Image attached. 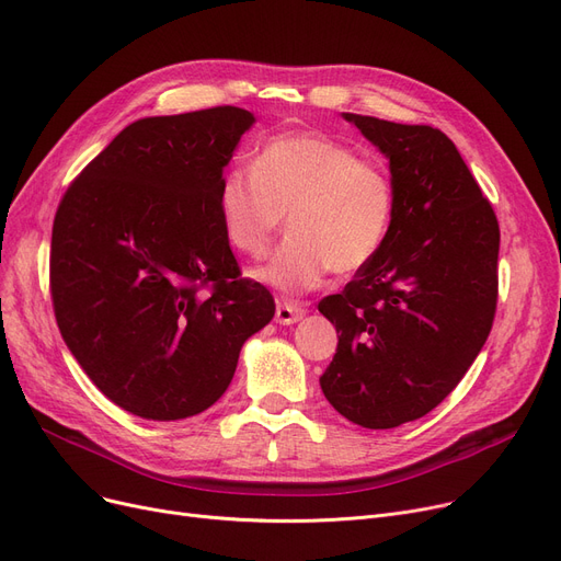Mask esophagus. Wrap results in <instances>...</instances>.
<instances>
[{
  "label": "esophagus",
  "instance_id": "esophagus-1",
  "mask_svg": "<svg viewBox=\"0 0 561 561\" xmlns=\"http://www.w3.org/2000/svg\"><path fill=\"white\" fill-rule=\"evenodd\" d=\"M305 307L298 302H290V300H279L277 302V311H275V320L279 325H293V322H298L305 316Z\"/></svg>",
  "mask_w": 561,
  "mask_h": 561
}]
</instances>
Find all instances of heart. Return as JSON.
I'll list each match as a JSON object with an SVG mask.
<instances>
[{
    "mask_svg": "<svg viewBox=\"0 0 561 561\" xmlns=\"http://www.w3.org/2000/svg\"><path fill=\"white\" fill-rule=\"evenodd\" d=\"M284 214L290 231L254 277L302 293L330 271L357 273L375 259L393 222L396 191L389 172L352 147L311 131L282 134L261 147L252 168L225 172L218 216L231 248L261 259Z\"/></svg>",
    "mask_w": 561,
    "mask_h": 561,
    "instance_id": "obj_1",
    "label": "heart"
}]
</instances>
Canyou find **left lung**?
<instances>
[{
  "label": "left lung",
  "instance_id": "8db88e82",
  "mask_svg": "<svg viewBox=\"0 0 561 561\" xmlns=\"http://www.w3.org/2000/svg\"><path fill=\"white\" fill-rule=\"evenodd\" d=\"M389 159L387 241L318 311L339 345L320 389L347 421L391 430L444 400L491 332L500 227L455 142L427 125L343 113Z\"/></svg>",
  "mask_w": 561,
  "mask_h": 561
}]
</instances>
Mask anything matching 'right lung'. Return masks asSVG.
<instances>
[{
    "label": "right lung",
    "instance_id": "1",
    "mask_svg": "<svg viewBox=\"0 0 561 561\" xmlns=\"http://www.w3.org/2000/svg\"><path fill=\"white\" fill-rule=\"evenodd\" d=\"M252 123L239 106L142 117L58 204V330L93 385L134 416L209 409L243 343L275 316L271 290L241 277L218 216L222 170Z\"/></svg>",
    "mask_w": 561,
    "mask_h": 561
}]
</instances>
